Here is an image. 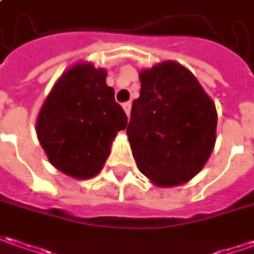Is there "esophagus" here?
Returning a JSON list of instances; mask_svg holds the SVG:
<instances>
[{"mask_svg": "<svg viewBox=\"0 0 254 254\" xmlns=\"http://www.w3.org/2000/svg\"><path fill=\"white\" fill-rule=\"evenodd\" d=\"M130 107H132L130 103H125V104L122 105V108H124V111H125V114H127V117H129V114H130Z\"/></svg>", "mask_w": 254, "mask_h": 254, "instance_id": "esophagus-1", "label": "esophagus"}]
</instances>
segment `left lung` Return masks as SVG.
<instances>
[{
  "label": "left lung",
  "instance_id": "8db88e82",
  "mask_svg": "<svg viewBox=\"0 0 254 254\" xmlns=\"http://www.w3.org/2000/svg\"><path fill=\"white\" fill-rule=\"evenodd\" d=\"M140 96L127 134L137 168L153 185L189 182L206 165L217 139V110L184 65L164 61L141 69Z\"/></svg>",
  "mask_w": 254,
  "mask_h": 254
}]
</instances>
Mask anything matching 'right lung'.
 <instances>
[{"mask_svg": "<svg viewBox=\"0 0 254 254\" xmlns=\"http://www.w3.org/2000/svg\"><path fill=\"white\" fill-rule=\"evenodd\" d=\"M107 70L91 62L72 65L55 82L36 121L50 163L75 179H90L104 167L127 117L105 83Z\"/></svg>", "mask_w": 254, "mask_h": 254, "instance_id": "obj_1", "label": "right lung"}]
</instances>
